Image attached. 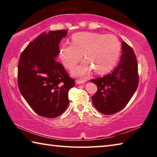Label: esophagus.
<instances>
[{
	"instance_id": "34e87169",
	"label": "esophagus",
	"mask_w": 157,
	"mask_h": 157,
	"mask_svg": "<svg viewBox=\"0 0 157 157\" xmlns=\"http://www.w3.org/2000/svg\"><path fill=\"white\" fill-rule=\"evenodd\" d=\"M85 82H86V80H80V79H78V80L76 81V83L78 84H84Z\"/></svg>"
}]
</instances>
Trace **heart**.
Listing matches in <instances>:
<instances>
[{"mask_svg": "<svg viewBox=\"0 0 157 157\" xmlns=\"http://www.w3.org/2000/svg\"><path fill=\"white\" fill-rule=\"evenodd\" d=\"M71 44H62L59 57L66 68L73 69L82 59L85 60L72 71L73 75L84 77L94 69L103 73L116 64L121 51L118 39L113 34L82 32L71 36Z\"/></svg>", "mask_w": 157, "mask_h": 157, "instance_id": "1", "label": "heart"}]
</instances>
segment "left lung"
Listing matches in <instances>:
<instances>
[{
  "label": "left lung",
  "mask_w": 157,
  "mask_h": 157,
  "mask_svg": "<svg viewBox=\"0 0 157 157\" xmlns=\"http://www.w3.org/2000/svg\"><path fill=\"white\" fill-rule=\"evenodd\" d=\"M139 79L136 55L132 48L123 41L119 65L108 75L91 79L98 86L92 96L95 108L105 115L121 111L136 91Z\"/></svg>",
  "instance_id": "obj_1"
}]
</instances>
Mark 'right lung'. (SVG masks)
<instances>
[{
	"mask_svg": "<svg viewBox=\"0 0 157 157\" xmlns=\"http://www.w3.org/2000/svg\"><path fill=\"white\" fill-rule=\"evenodd\" d=\"M68 31L41 33L21 54L18 64V86L21 94L38 115L53 118L67 109L69 89L75 86L56 58L59 43Z\"/></svg>",
	"mask_w": 157,
	"mask_h": 157,
	"instance_id": "right-lung-1",
	"label": "right lung"
}]
</instances>
